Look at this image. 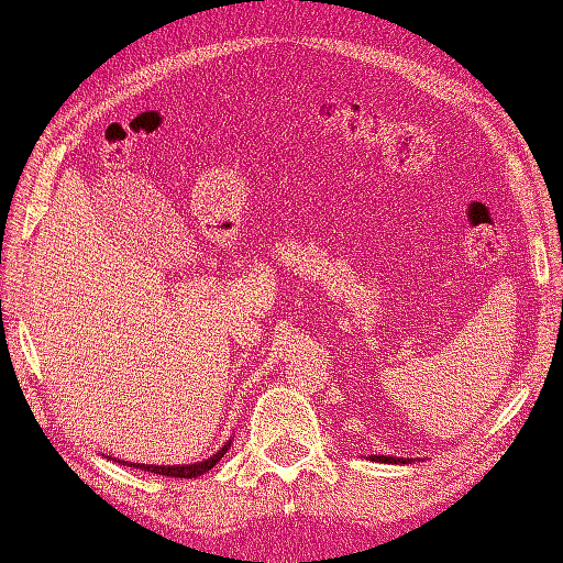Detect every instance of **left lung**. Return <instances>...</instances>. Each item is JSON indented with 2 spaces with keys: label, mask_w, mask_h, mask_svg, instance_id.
<instances>
[{
  "label": "left lung",
  "mask_w": 563,
  "mask_h": 563,
  "mask_svg": "<svg viewBox=\"0 0 563 563\" xmlns=\"http://www.w3.org/2000/svg\"><path fill=\"white\" fill-rule=\"evenodd\" d=\"M368 459L371 461H380V464H407V461H412V459H395V456H380V454H373Z\"/></svg>",
  "instance_id": "left-lung-1"
}]
</instances>
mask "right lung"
Here are the masks:
<instances>
[{"instance_id": "obj_1", "label": "right lung", "mask_w": 563, "mask_h": 563, "mask_svg": "<svg viewBox=\"0 0 563 563\" xmlns=\"http://www.w3.org/2000/svg\"><path fill=\"white\" fill-rule=\"evenodd\" d=\"M231 442H227L222 449L217 451V454L209 456L207 461H197V464H185V466H156V464H129V461H119V464H126V466H134L141 471H148V473H158V476H170V478H197L207 473L209 468L217 466V461L222 459L227 451H229Z\"/></svg>"}]
</instances>
